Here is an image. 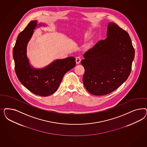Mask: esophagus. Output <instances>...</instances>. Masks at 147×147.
I'll list each match as a JSON object with an SVG mask.
<instances>
[{
  "instance_id": "1",
  "label": "esophagus",
  "mask_w": 147,
  "mask_h": 147,
  "mask_svg": "<svg viewBox=\"0 0 147 147\" xmlns=\"http://www.w3.org/2000/svg\"><path fill=\"white\" fill-rule=\"evenodd\" d=\"M81 61V58L80 57H77L76 58V64H79Z\"/></svg>"
}]
</instances>
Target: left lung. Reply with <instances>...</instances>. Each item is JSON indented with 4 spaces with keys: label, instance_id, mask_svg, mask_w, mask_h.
Wrapping results in <instances>:
<instances>
[{
    "label": "left lung",
    "instance_id": "8db88e82",
    "mask_svg": "<svg viewBox=\"0 0 147 147\" xmlns=\"http://www.w3.org/2000/svg\"><path fill=\"white\" fill-rule=\"evenodd\" d=\"M107 36L85 52L81 61L84 85L96 96L110 94L127 80L135 56L129 34L117 24H108Z\"/></svg>",
    "mask_w": 147,
    "mask_h": 147
}]
</instances>
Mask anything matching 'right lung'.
Instances as JSON below:
<instances>
[{
    "instance_id": "add662e5",
    "label": "right lung",
    "mask_w": 147,
    "mask_h": 147,
    "mask_svg": "<svg viewBox=\"0 0 147 147\" xmlns=\"http://www.w3.org/2000/svg\"><path fill=\"white\" fill-rule=\"evenodd\" d=\"M46 26L30 22L19 33L13 49L15 71L20 83L29 91L40 96H48L56 91L63 76L76 65L75 58L56 59L47 66L36 69L31 66L27 56V46L37 28Z\"/></svg>"
}]
</instances>
